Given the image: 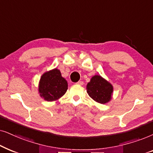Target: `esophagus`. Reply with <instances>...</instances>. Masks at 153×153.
Here are the masks:
<instances>
[{
	"instance_id": "obj_1",
	"label": "esophagus",
	"mask_w": 153,
	"mask_h": 153,
	"mask_svg": "<svg viewBox=\"0 0 153 153\" xmlns=\"http://www.w3.org/2000/svg\"><path fill=\"white\" fill-rule=\"evenodd\" d=\"M76 84H78V85H82L83 84H84V82H83V81H78V82H76Z\"/></svg>"
}]
</instances>
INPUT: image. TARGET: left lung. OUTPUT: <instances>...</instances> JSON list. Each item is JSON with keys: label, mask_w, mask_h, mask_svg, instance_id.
I'll return each instance as SVG.
<instances>
[{"label": "left lung", "mask_w": 153, "mask_h": 153, "mask_svg": "<svg viewBox=\"0 0 153 153\" xmlns=\"http://www.w3.org/2000/svg\"><path fill=\"white\" fill-rule=\"evenodd\" d=\"M113 87L111 83L100 75H94L87 85V92L91 99L100 103H105L111 100Z\"/></svg>", "instance_id": "1"}]
</instances>
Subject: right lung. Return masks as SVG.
Returning a JSON list of instances; mask_svg holds the SVG:
<instances>
[{"label":"right lung","instance_id":"1","mask_svg":"<svg viewBox=\"0 0 153 153\" xmlns=\"http://www.w3.org/2000/svg\"><path fill=\"white\" fill-rule=\"evenodd\" d=\"M68 89L67 81L62 76L57 68L45 73L40 78L39 93L48 101H55L62 97Z\"/></svg>","mask_w":153,"mask_h":153}]
</instances>
